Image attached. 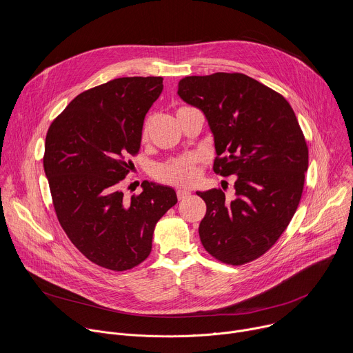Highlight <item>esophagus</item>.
I'll list each match as a JSON object with an SVG mask.
<instances>
[{
  "mask_svg": "<svg viewBox=\"0 0 353 353\" xmlns=\"http://www.w3.org/2000/svg\"><path fill=\"white\" fill-rule=\"evenodd\" d=\"M176 194H177V198H179V199H185L187 196L191 195V192L187 191V190H177Z\"/></svg>",
  "mask_w": 353,
  "mask_h": 353,
  "instance_id": "1",
  "label": "esophagus"
}]
</instances>
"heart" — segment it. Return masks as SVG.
I'll list each match as a JSON object with an SVG mask.
<instances>
[{
  "mask_svg": "<svg viewBox=\"0 0 353 353\" xmlns=\"http://www.w3.org/2000/svg\"><path fill=\"white\" fill-rule=\"evenodd\" d=\"M150 130V121H147L141 130V140L147 141ZM199 158L195 155H185L180 158L169 159L163 163H159L154 176L166 184L172 185H192L199 179Z\"/></svg>",
  "mask_w": 353,
  "mask_h": 353,
  "instance_id": "b5f03b06",
  "label": "heart"
}]
</instances>
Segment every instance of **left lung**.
<instances>
[{"label": "left lung", "instance_id": "8db88e82", "mask_svg": "<svg viewBox=\"0 0 353 353\" xmlns=\"http://www.w3.org/2000/svg\"><path fill=\"white\" fill-rule=\"evenodd\" d=\"M177 94L206 117L214 173L237 176L232 201L220 188L196 192L206 203L201 243L223 263H248L276 244L302 196L309 154L296 116L281 94L243 73L188 76Z\"/></svg>", "mask_w": 353, "mask_h": 353}]
</instances>
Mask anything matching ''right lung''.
Here are the masks:
<instances>
[{
	"mask_svg": "<svg viewBox=\"0 0 353 353\" xmlns=\"http://www.w3.org/2000/svg\"><path fill=\"white\" fill-rule=\"evenodd\" d=\"M162 83L119 77L92 87L70 101L46 137L43 162L57 217L72 244L109 270L144 262L158 220L177 202L168 185L143 181V192L130 199L122 190Z\"/></svg>",
	"mask_w": 353,
	"mask_h": 353,
	"instance_id": "right-lung-1",
	"label": "right lung"
}]
</instances>
